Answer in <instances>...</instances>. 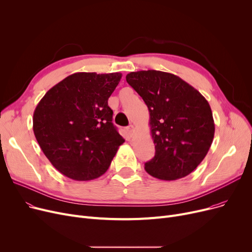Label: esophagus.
<instances>
[{
	"instance_id": "1",
	"label": "esophagus",
	"mask_w": 252,
	"mask_h": 252,
	"mask_svg": "<svg viewBox=\"0 0 252 252\" xmlns=\"http://www.w3.org/2000/svg\"><path fill=\"white\" fill-rule=\"evenodd\" d=\"M126 131H127V134H128V136L129 137H131L134 135V131H135V127H134V126H128L127 127H126Z\"/></svg>"
}]
</instances>
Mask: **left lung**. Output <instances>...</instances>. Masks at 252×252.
I'll return each mask as SVG.
<instances>
[{
	"mask_svg": "<svg viewBox=\"0 0 252 252\" xmlns=\"http://www.w3.org/2000/svg\"><path fill=\"white\" fill-rule=\"evenodd\" d=\"M127 84L147 105L155 155L145 170L159 180L188 176L206 156L215 136V122L206 99L173 73L141 70Z\"/></svg>",
	"mask_w": 252,
	"mask_h": 252,
	"instance_id": "obj_1",
	"label": "left lung"
}]
</instances>
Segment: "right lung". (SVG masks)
<instances>
[{"label": "right lung", "mask_w": 252, "mask_h": 252, "mask_svg": "<svg viewBox=\"0 0 252 252\" xmlns=\"http://www.w3.org/2000/svg\"><path fill=\"white\" fill-rule=\"evenodd\" d=\"M121 78L119 72H76L51 88L36 105L35 139L65 177L75 181L101 177L125 142L108 106Z\"/></svg>", "instance_id": "1"}]
</instances>
